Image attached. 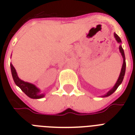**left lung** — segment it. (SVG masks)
<instances>
[{
	"mask_svg": "<svg viewBox=\"0 0 135 135\" xmlns=\"http://www.w3.org/2000/svg\"><path fill=\"white\" fill-rule=\"evenodd\" d=\"M114 37H115V40L117 41V42L118 43H121V40L120 38V37L118 36L116 33H114ZM119 50H120V52L121 53V55L123 58V66H122V69H121V71H120V76L118 77V79L117 82L115 83V85L113 87V88L110 90L109 92H107V94H104L103 97H108V96H110L111 94H112L113 92H115L116 89L118 88L120 85L121 84V83L123 82V78H124V76H125V73H126V57H125V53H124V50L123 47H122L121 45L119 46Z\"/></svg>",
	"mask_w": 135,
	"mask_h": 135,
	"instance_id": "left-lung-1",
	"label": "left lung"
}]
</instances>
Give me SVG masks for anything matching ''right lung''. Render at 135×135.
Instances as JSON below:
<instances>
[{"instance_id":"add662e5","label":"right lung","mask_w":135,"mask_h":135,"mask_svg":"<svg viewBox=\"0 0 135 135\" xmlns=\"http://www.w3.org/2000/svg\"><path fill=\"white\" fill-rule=\"evenodd\" d=\"M11 67L12 76L15 84L20 88L25 94L31 99H41L45 96L44 94H41L40 90L37 88L35 85L30 83L25 82L24 80H21L17 76V71L13 65L10 64Z\"/></svg>"}]
</instances>
